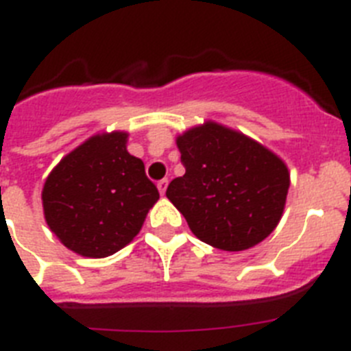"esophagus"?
I'll return each mask as SVG.
<instances>
[{"mask_svg":"<svg viewBox=\"0 0 351 351\" xmlns=\"http://www.w3.org/2000/svg\"><path fill=\"white\" fill-rule=\"evenodd\" d=\"M167 186H169V179H161V181H158V190H160L161 195H165Z\"/></svg>","mask_w":351,"mask_h":351,"instance_id":"obj_1","label":"esophagus"}]
</instances>
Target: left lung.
Here are the masks:
<instances>
[{
  "label": "left lung",
  "instance_id": "1",
  "mask_svg": "<svg viewBox=\"0 0 351 351\" xmlns=\"http://www.w3.org/2000/svg\"><path fill=\"white\" fill-rule=\"evenodd\" d=\"M186 172L167 188L190 230L223 251H243L271 235L283 216L290 173L280 156L214 121L178 137Z\"/></svg>",
  "mask_w": 351,
  "mask_h": 351
}]
</instances>
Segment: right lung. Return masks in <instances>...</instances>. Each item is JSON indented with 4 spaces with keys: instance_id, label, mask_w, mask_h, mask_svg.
I'll return each mask as SVG.
<instances>
[{
    "instance_id": "right-lung-1",
    "label": "right lung",
    "mask_w": 351,
    "mask_h": 351,
    "mask_svg": "<svg viewBox=\"0 0 351 351\" xmlns=\"http://www.w3.org/2000/svg\"><path fill=\"white\" fill-rule=\"evenodd\" d=\"M128 133H98L52 169L42 191L49 228L77 255L105 258L141 232L160 198L144 161L126 151Z\"/></svg>"
}]
</instances>
